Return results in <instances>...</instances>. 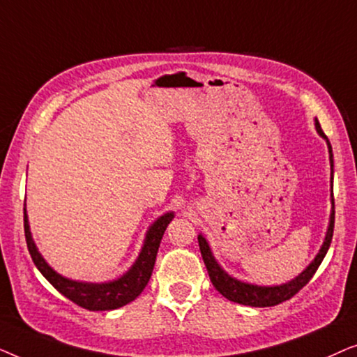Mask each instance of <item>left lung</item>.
I'll use <instances>...</instances> for the list:
<instances>
[{"instance_id": "8db88e82", "label": "left lung", "mask_w": 357, "mask_h": 357, "mask_svg": "<svg viewBox=\"0 0 357 357\" xmlns=\"http://www.w3.org/2000/svg\"><path fill=\"white\" fill-rule=\"evenodd\" d=\"M315 130L321 138L326 141V146H328V154H330V165H331V175H333V151H331V144L328 138H326L324 131H321V126L319 123V120L315 119ZM331 211H330V221H328V229H326L324 243H321L319 253H317L314 260L309 263V266L305 268L304 271L299 273L294 280L284 282V284H278V286H258V284H252V282H245L237 280L229 275V273L224 271V268L219 265L216 258H214L211 247L206 238L203 237V234L198 236V243H199V250H202V257L204 265H206L208 275L211 278L213 286L221 292V294L226 297V299L237 302V304L242 305H250V307H271V305H278L281 302H284L287 299H291L296 292H299L302 287H304L307 282L312 280V276L315 275L317 268L320 266V263L324 261V258L328 252L330 243H331V237H333V227H335V199H333V188H331Z\"/></svg>"}]
</instances>
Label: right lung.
Masks as SVG:
<instances>
[{"mask_svg": "<svg viewBox=\"0 0 357 357\" xmlns=\"http://www.w3.org/2000/svg\"><path fill=\"white\" fill-rule=\"evenodd\" d=\"M175 218L174 211H169L159 216L151 224L146 232L143 247L138 258H136L130 270L123 273L120 278L105 282H87L76 281L60 275L45 261L42 253L33 242L31 226H29V216L26 204H24V232H26V242L29 253H31L37 270L45 276V280L55 287L58 292L75 302L79 307L87 310H114L120 309L131 301H135L148 284L151 275H153L155 257L162 241V236L167 229L169 222Z\"/></svg>", "mask_w": 357, "mask_h": 357, "instance_id": "add662e5", "label": "right lung"}]
</instances>
